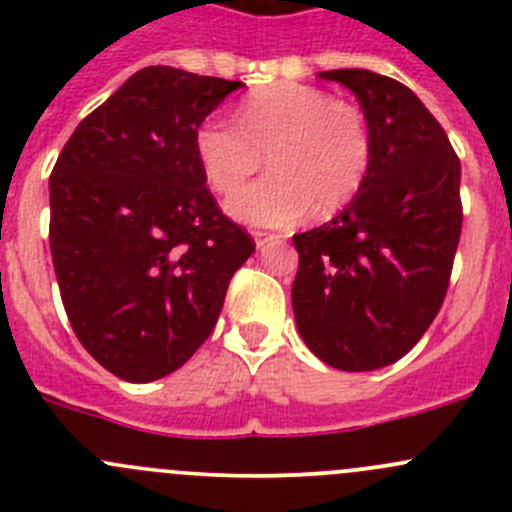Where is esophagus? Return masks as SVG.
Returning a JSON list of instances; mask_svg holds the SVG:
<instances>
[{
	"instance_id": "esophagus-1",
	"label": "esophagus",
	"mask_w": 512,
	"mask_h": 512,
	"mask_svg": "<svg viewBox=\"0 0 512 512\" xmlns=\"http://www.w3.org/2000/svg\"><path fill=\"white\" fill-rule=\"evenodd\" d=\"M252 235H255V242H257V247H260V250L265 245H270V242H275L277 237H280V235H275V232H265V230H255Z\"/></svg>"
}]
</instances>
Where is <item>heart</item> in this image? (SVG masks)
<instances>
[{
  "instance_id": "b5f03b06",
  "label": "heart",
  "mask_w": 512,
  "mask_h": 512,
  "mask_svg": "<svg viewBox=\"0 0 512 512\" xmlns=\"http://www.w3.org/2000/svg\"><path fill=\"white\" fill-rule=\"evenodd\" d=\"M205 178L230 195L270 158L272 173L230 200V213L252 225L297 223L314 208H347L374 160L366 113L356 103L307 84H275L247 96L237 123L210 116L195 131Z\"/></svg>"
}]
</instances>
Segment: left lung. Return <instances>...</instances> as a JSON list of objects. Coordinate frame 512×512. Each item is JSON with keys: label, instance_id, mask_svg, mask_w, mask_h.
<instances>
[{"label": "left lung", "instance_id": "1", "mask_svg": "<svg viewBox=\"0 0 512 512\" xmlns=\"http://www.w3.org/2000/svg\"><path fill=\"white\" fill-rule=\"evenodd\" d=\"M359 98L374 160L332 223L292 237L297 329L324 364L371 371L399 361L436 319L461 240V160L401 81L366 69L322 71Z\"/></svg>", "mask_w": 512, "mask_h": 512}]
</instances>
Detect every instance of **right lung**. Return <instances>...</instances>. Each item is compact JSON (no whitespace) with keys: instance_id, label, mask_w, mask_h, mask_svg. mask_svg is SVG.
<instances>
[{"instance_id":"right-lung-1","label":"right lung","mask_w":512,"mask_h":512,"mask_svg":"<svg viewBox=\"0 0 512 512\" xmlns=\"http://www.w3.org/2000/svg\"><path fill=\"white\" fill-rule=\"evenodd\" d=\"M240 81L146 66L76 126L49 175V245L71 329L103 369L146 384L213 334L255 252L213 198L195 131Z\"/></svg>"}]
</instances>
